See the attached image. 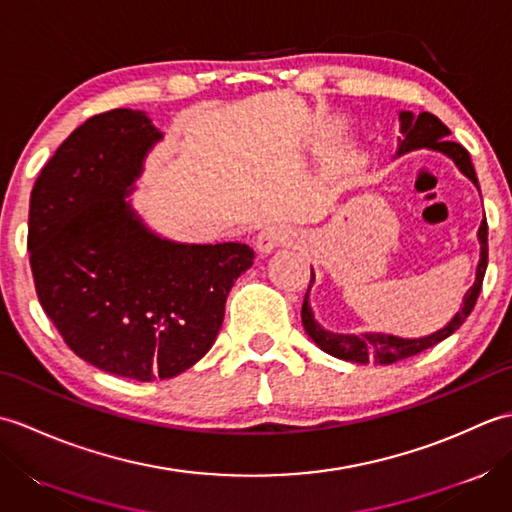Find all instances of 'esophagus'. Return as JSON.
I'll list each match as a JSON object with an SVG mask.
<instances>
[{
    "instance_id": "34e87169",
    "label": "esophagus",
    "mask_w": 512,
    "mask_h": 512,
    "mask_svg": "<svg viewBox=\"0 0 512 512\" xmlns=\"http://www.w3.org/2000/svg\"><path fill=\"white\" fill-rule=\"evenodd\" d=\"M295 239H297V233L292 231V228L281 226V224H270L259 231V235L255 239V246L262 255H270L277 246L290 244V242H295Z\"/></svg>"
}]
</instances>
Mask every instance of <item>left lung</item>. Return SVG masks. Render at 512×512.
<instances>
[{
    "label": "left lung",
    "instance_id": "8db88e82",
    "mask_svg": "<svg viewBox=\"0 0 512 512\" xmlns=\"http://www.w3.org/2000/svg\"><path fill=\"white\" fill-rule=\"evenodd\" d=\"M400 121V134L398 136V149L396 156L409 154V151L416 149H431V151H440L447 158H451L455 162L466 178H469L477 191H480V182H477L475 169L469 151H466L460 143H453L449 138L451 129L444 125L438 116H433L429 112H400L398 114ZM477 239H480V262H477V270H475V281L473 286L466 290V295L462 299L460 310L455 312V317L444 325L442 330L433 332L429 336H420V339H402V336H394V334H385V332H365V334H339V332H330L321 328V323H317L314 319V312L310 308V288L314 284V273L310 279V286L306 297H303V306H301V321L303 328H306L310 339L317 343L325 354L341 358V361H350V363H380V365H391L396 361H402V358L416 356L429 347L438 345L440 341L447 339L460 325L469 317L471 310L475 308V301L480 297L482 290V281H484V273L488 266V224L486 217L480 224V231H477Z\"/></svg>",
    "mask_w": 512,
    "mask_h": 512
}]
</instances>
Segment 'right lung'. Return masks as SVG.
<instances>
[{
	"label": "right lung",
	"mask_w": 512,
	"mask_h": 512,
	"mask_svg": "<svg viewBox=\"0 0 512 512\" xmlns=\"http://www.w3.org/2000/svg\"><path fill=\"white\" fill-rule=\"evenodd\" d=\"M162 132L140 110L92 116L63 140L30 193L37 297L83 361L134 380L173 378L211 350L235 279L237 242L160 237L127 198Z\"/></svg>",
	"instance_id": "1"
}]
</instances>
